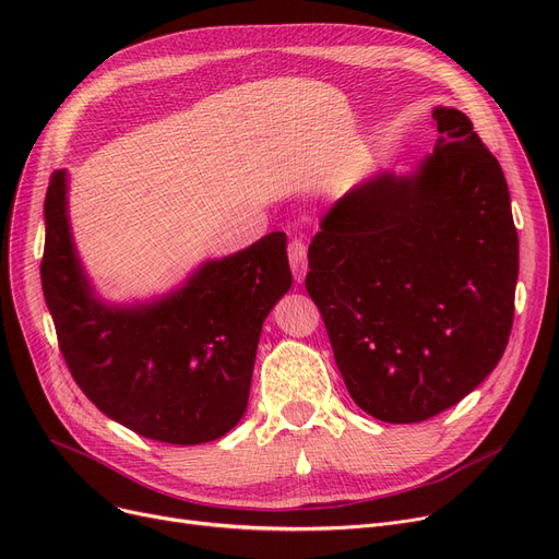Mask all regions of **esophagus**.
Wrapping results in <instances>:
<instances>
[{"instance_id":"1","label":"esophagus","mask_w":559,"mask_h":559,"mask_svg":"<svg viewBox=\"0 0 559 559\" xmlns=\"http://www.w3.org/2000/svg\"><path fill=\"white\" fill-rule=\"evenodd\" d=\"M287 255H289V267H292V276L295 281H304L306 278V270H308V262H306V245L301 240H292L287 245Z\"/></svg>"}]
</instances>
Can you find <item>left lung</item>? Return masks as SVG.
<instances>
[{
	"instance_id": "obj_1",
	"label": "left lung",
	"mask_w": 559,
	"mask_h": 559,
	"mask_svg": "<svg viewBox=\"0 0 559 559\" xmlns=\"http://www.w3.org/2000/svg\"><path fill=\"white\" fill-rule=\"evenodd\" d=\"M437 144L409 176L348 190L308 249L344 385L367 415L426 421L503 358L519 238L506 174L457 108L437 106Z\"/></svg>"
}]
</instances>
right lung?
Segmentation results:
<instances>
[{"label": "right lung", "instance_id": "right-lung-1", "mask_svg": "<svg viewBox=\"0 0 559 559\" xmlns=\"http://www.w3.org/2000/svg\"><path fill=\"white\" fill-rule=\"evenodd\" d=\"M287 238L209 260L181 289L131 308L95 299L68 222V174L45 197L43 295L58 348L106 417L165 444L213 442L247 409L262 321L292 285Z\"/></svg>", "mask_w": 559, "mask_h": 559}]
</instances>
